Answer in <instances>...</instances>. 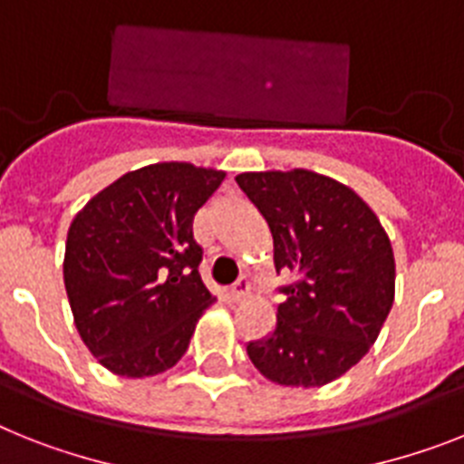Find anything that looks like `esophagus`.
Wrapping results in <instances>:
<instances>
[{
	"label": "esophagus",
	"mask_w": 464,
	"mask_h": 464,
	"mask_svg": "<svg viewBox=\"0 0 464 464\" xmlns=\"http://www.w3.org/2000/svg\"><path fill=\"white\" fill-rule=\"evenodd\" d=\"M247 295H250V280L243 276V278H240L238 283L231 287V299L233 302H240V299H245Z\"/></svg>",
	"instance_id": "34e87169"
}]
</instances>
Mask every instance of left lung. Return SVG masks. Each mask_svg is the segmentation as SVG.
Segmentation results:
<instances>
[{
	"instance_id": "8db88e82",
	"label": "left lung",
	"mask_w": 464,
	"mask_h": 464,
	"mask_svg": "<svg viewBox=\"0 0 464 464\" xmlns=\"http://www.w3.org/2000/svg\"><path fill=\"white\" fill-rule=\"evenodd\" d=\"M274 236L276 271L299 276L283 287L276 330L247 356L280 387H323L375 344L394 304L396 264L377 214L349 186L309 172L236 177Z\"/></svg>"
}]
</instances>
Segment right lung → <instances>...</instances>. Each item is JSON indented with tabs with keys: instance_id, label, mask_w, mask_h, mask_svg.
I'll return each instance as SVG.
<instances>
[{
	"instance_id": "add662e5",
	"label": "right lung",
	"mask_w": 464,
	"mask_h": 464,
	"mask_svg": "<svg viewBox=\"0 0 464 464\" xmlns=\"http://www.w3.org/2000/svg\"><path fill=\"white\" fill-rule=\"evenodd\" d=\"M226 172L155 162L99 190L68 228L63 280L75 328L106 371L153 377L188 349L214 302L193 217Z\"/></svg>"
}]
</instances>
